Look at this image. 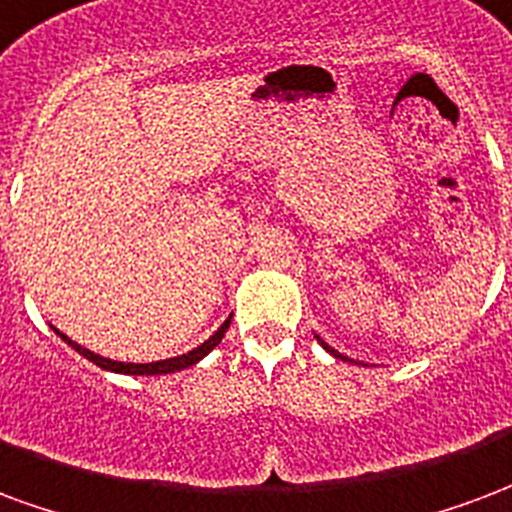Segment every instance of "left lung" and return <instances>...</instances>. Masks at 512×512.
I'll use <instances>...</instances> for the list:
<instances>
[{"mask_svg": "<svg viewBox=\"0 0 512 512\" xmlns=\"http://www.w3.org/2000/svg\"><path fill=\"white\" fill-rule=\"evenodd\" d=\"M316 338H319V335H316ZM319 341H322V338H319ZM322 346H324V349H327V352H330V354H335V357H343V354H338V352H335V349H330V346H327V343H324V341H322ZM343 360H346V357H343Z\"/></svg>", "mask_w": 512, "mask_h": 512, "instance_id": "1", "label": "left lung"}]
</instances>
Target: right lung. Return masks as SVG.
<instances>
[{
  "mask_svg": "<svg viewBox=\"0 0 512 512\" xmlns=\"http://www.w3.org/2000/svg\"><path fill=\"white\" fill-rule=\"evenodd\" d=\"M231 324V316L226 319V322L220 324L218 330L207 338V341L201 343V346H196V349H190L188 354H179V357H169V360H158V363H119V360H108V357H100V354L89 352V349H84L81 343L70 341L65 333H59L57 327H54V333L62 338V341L67 343V346H73L81 357H87L89 363L100 365L103 371H114V374H130V376H160V374H174V371H185V368H190V365H196L199 360H204L207 354L215 349L220 343V338L226 335V330H229Z\"/></svg>",
  "mask_w": 512,
  "mask_h": 512,
  "instance_id": "add662e5",
  "label": "right lung"
}]
</instances>
